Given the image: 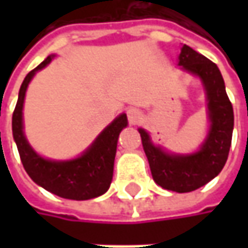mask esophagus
Returning <instances> with one entry per match:
<instances>
[{"mask_svg":"<svg viewBox=\"0 0 248 248\" xmlns=\"http://www.w3.org/2000/svg\"><path fill=\"white\" fill-rule=\"evenodd\" d=\"M127 117H128L129 124H132V125H135V124H138L140 119H142V113H140V110L135 109V108H129L127 110Z\"/></svg>","mask_w":248,"mask_h":248,"instance_id":"1","label":"esophagus"}]
</instances>
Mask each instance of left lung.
Listing matches in <instances>:
<instances>
[{
    "instance_id": "left-lung-1",
    "label": "left lung",
    "mask_w": 248,
    "mask_h": 248,
    "mask_svg": "<svg viewBox=\"0 0 248 248\" xmlns=\"http://www.w3.org/2000/svg\"><path fill=\"white\" fill-rule=\"evenodd\" d=\"M178 64L197 76L204 85L207 113L211 123L207 138L196 153L171 155L155 146L143 128H139V134L155 182L167 190L186 193L204 186L222 171L232 143L233 108L226 95L222 74L215 63L184 45Z\"/></svg>"
}]
</instances>
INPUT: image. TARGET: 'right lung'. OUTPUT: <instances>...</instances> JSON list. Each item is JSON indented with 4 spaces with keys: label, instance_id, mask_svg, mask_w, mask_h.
<instances>
[{
    "label": "right lung",
    "instance_id": "right-lung-1",
    "mask_svg": "<svg viewBox=\"0 0 248 248\" xmlns=\"http://www.w3.org/2000/svg\"><path fill=\"white\" fill-rule=\"evenodd\" d=\"M55 58L49 55L43 63L26 76L19 91L17 103L12 116V134L26 172L37 185L53 195L70 200H88L108 192L113 178L114 157L120 132L128 120L123 113L109 124L80 157L55 161L41 157L29 145L23 132V103L27 87L34 74Z\"/></svg>",
    "mask_w": 248,
    "mask_h": 248
}]
</instances>
